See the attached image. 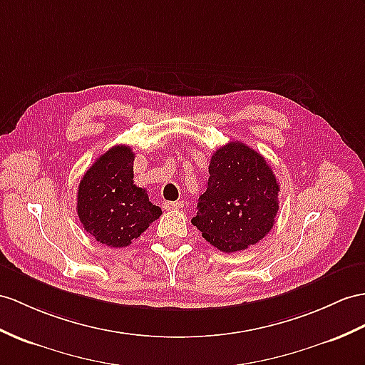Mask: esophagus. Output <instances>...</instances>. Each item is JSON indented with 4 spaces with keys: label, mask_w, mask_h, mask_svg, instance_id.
<instances>
[{
    "label": "esophagus",
    "mask_w": 365,
    "mask_h": 365,
    "mask_svg": "<svg viewBox=\"0 0 365 365\" xmlns=\"http://www.w3.org/2000/svg\"><path fill=\"white\" fill-rule=\"evenodd\" d=\"M182 206H184L182 201H165V202L163 204V207H164L165 210H175V209H181Z\"/></svg>",
    "instance_id": "1"
}]
</instances>
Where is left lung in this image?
<instances>
[{"mask_svg": "<svg viewBox=\"0 0 365 365\" xmlns=\"http://www.w3.org/2000/svg\"><path fill=\"white\" fill-rule=\"evenodd\" d=\"M279 192L266 159L243 142H229L210 158L206 192L192 225L217 250L243 251L272 229Z\"/></svg>", "mask_w": 365, "mask_h": 365, "instance_id": "1", "label": "left lung"}]
</instances>
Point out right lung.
<instances>
[{
    "mask_svg": "<svg viewBox=\"0 0 365 365\" xmlns=\"http://www.w3.org/2000/svg\"><path fill=\"white\" fill-rule=\"evenodd\" d=\"M135 153L114 145L88 168L77 192V215L88 234L110 247H125L161 217L145 189L133 182Z\"/></svg>",
    "mask_w": 365,
    "mask_h": 365,
    "instance_id": "right-lung-1",
    "label": "right lung"
}]
</instances>
